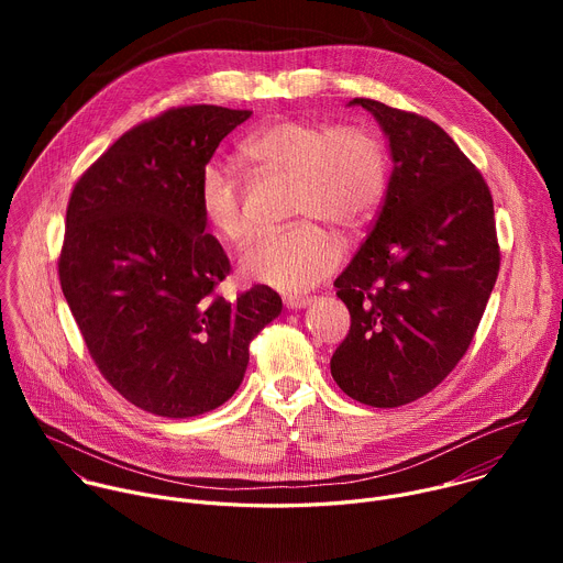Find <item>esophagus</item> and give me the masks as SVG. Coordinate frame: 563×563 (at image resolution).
Returning a JSON list of instances; mask_svg holds the SVG:
<instances>
[{"label": "esophagus", "instance_id": "obj_1", "mask_svg": "<svg viewBox=\"0 0 563 563\" xmlns=\"http://www.w3.org/2000/svg\"><path fill=\"white\" fill-rule=\"evenodd\" d=\"M283 302H285L287 309H302L311 302V298L309 296H285Z\"/></svg>", "mask_w": 563, "mask_h": 563}]
</instances>
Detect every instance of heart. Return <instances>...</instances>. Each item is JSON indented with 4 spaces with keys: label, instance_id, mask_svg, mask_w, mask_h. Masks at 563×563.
<instances>
[{
    "label": "heart",
    "instance_id": "heart-1",
    "mask_svg": "<svg viewBox=\"0 0 563 563\" xmlns=\"http://www.w3.org/2000/svg\"><path fill=\"white\" fill-rule=\"evenodd\" d=\"M243 155L291 183L289 216L305 220L258 235L240 269L283 291H302L323 280L341 263L343 245L311 220L358 229L374 218L387 191L380 140L365 126L285 118L256 129L243 142ZM196 194L209 229L229 245L245 243L252 222L240 178L211 159L200 169Z\"/></svg>",
    "mask_w": 563,
    "mask_h": 563
}]
</instances>
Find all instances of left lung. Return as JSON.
I'll return each instance as SVG.
<instances>
[{"mask_svg":"<svg viewBox=\"0 0 563 563\" xmlns=\"http://www.w3.org/2000/svg\"><path fill=\"white\" fill-rule=\"evenodd\" d=\"M385 131L391 176L372 233L334 280L350 334L330 367L358 404L398 408L467 352L499 274L490 189L432 120L354 98Z\"/></svg>","mask_w":563,"mask_h":563,"instance_id":"1","label":"left lung"}]
</instances>
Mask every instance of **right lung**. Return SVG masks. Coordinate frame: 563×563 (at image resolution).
Here are the masks:
<instances>
[{
	"instance_id": "1",
	"label": "right lung",
	"mask_w": 563,
	"mask_h": 563,
	"mask_svg": "<svg viewBox=\"0 0 563 563\" xmlns=\"http://www.w3.org/2000/svg\"><path fill=\"white\" fill-rule=\"evenodd\" d=\"M252 111L178 107L118 137L73 187L57 274L102 376L167 419L216 410L243 383L250 343L280 313L256 285L216 294L231 265L198 209V176Z\"/></svg>"
}]
</instances>
